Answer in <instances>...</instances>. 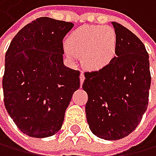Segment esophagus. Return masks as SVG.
I'll return each instance as SVG.
<instances>
[{
    "label": "esophagus",
    "mask_w": 156,
    "mask_h": 156,
    "mask_svg": "<svg viewBox=\"0 0 156 156\" xmlns=\"http://www.w3.org/2000/svg\"><path fill=\"white\" fill-rule=\"evenodd\" d=\"M84 79H85V77H84V74H83L82 72H81L80 76V84H82V83H83V81H84Z\"/></svg>",
    "instance_id": "34e87169"
}]
</instances>
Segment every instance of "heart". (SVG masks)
I'll return each mask as SVG.
<instances>
[{
    "label": "heart",
    "instance_id": "b5f03b06",
    "mask_svg": "<svg viewBox=\"0 0 156 156\" xmlns=\"http://www.w3.org/2000/svg\"><path fill=\"white\" fill-rule=\"evenodd\" d=\"M117 34L110 27L83 26L71 34L66 51L72 57L81 55L82 65L98 71L108 66L117 55Z\"/></svg>",
    "mask_w": 156,
    "mask_h": 156
}]
</instances>
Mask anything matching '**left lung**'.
Masks as SVG:
<instances>
[{
	"instance_id": "left-lung-1",
	"label": "left lung",
	"mask_w": 156,
	"mask_h": 156,
	"mask_svg": "<svg viewBox=\"0 0 156 156\" xmlns=\"http://www.w3.org/2000/svg\"><path fill=\"white\" fill-rule=\"evenodd\" d=\"M117 55L108 66L86 72L82 88L88 95L87 123L96 136L119 140L134 130L149 102L151 72L144 44L124 26L112 22Z\"/></svg>"
}]
</instances>
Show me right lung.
I'll list each match as a JSON object with an SVG mask.
<instances>
[{"label": "right lung", "mask_w": 156, "mask_h": 156, "mask_svg": "<svg viewBox=\"0 0 156 156\" xmlns=\"http://www.w3.org/2000/svg\"><path fill=\"white\" fill-rule=\"evenodd\" d=\"M70 22L41 17L14 36L5 54L2 77L5 109L18 129L30 137L45 138L61 129L80 71L63 63V38Z\"/></svg>", "instance_id": "1"}]
</instances>
